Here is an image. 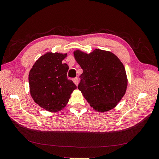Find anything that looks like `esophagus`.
<instances>
[{
	"label": "esophagus",
	"mask_w": 159,
	"mask_h": 159,
	"mask_svg": "<svg viewBox=\"0 0 159 159\" xmlns=\"http://www.w3.org/2000/svg\"><path fill=\"white\" fill-rule=\"evenodd\" d=\"M73 81H74V84H75L76 85H78L79 80H78V78H75L74 79H73Z\"/></svg>",
	"instance_id": "1"
}]
</instances>
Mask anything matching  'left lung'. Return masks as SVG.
<instances>
[{
    "label": "left lung",
    "instance_id": "1",
    "mask_svg": "<svg viewBox=\"0 0 159 159\" xmlns=\"http://www.w3.org/2000/svg\"><path fill=\"white\" fill-rule=\"evenodd\" d=\"M74 57L83 70L78 89L95 111L105 112L116 107L125 94L127 77L117 56L95 49L89 54L77 50Z\"/></svg>",
    "mask_w": 159,
    "mask_h": 159
}]
</instances>
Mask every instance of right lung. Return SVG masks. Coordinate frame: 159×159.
<instances>
[{
  "mask_svg": "<svg viewBox=\"0 0 159 159\" xmlns=\"http://www.w3.org/2000/svg\"><path fill=\"white\" fill-rule=\"evenodd\" d=\"M67 54L47 52L38 58L29 72L30 93L40 107L51 113L63 110L77 87L68 80V66L62 63Z\"/></svg>",
  "mask_w": 159,
  "mask_h": 159,
  "instance_id": "right-lung-1",
  "label": "right lung"
}]
</instances>
